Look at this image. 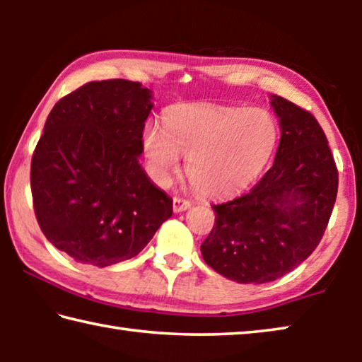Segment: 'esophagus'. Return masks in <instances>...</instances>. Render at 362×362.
I'll use <instances>...</instances> for the list:
<instances>
[{
	"instance_id": "obj_1",
	"label": "esophagus",
	"mask_w": 362,
	"mask_h": 362,
	"mask_svg": "<svg viewBox=\"0 0 362 362\" xmlns=\"http://www.w3.org/2000/svg\"><path fill=\"white\" fill-rule=\"evenodd\" d=\"M173 206H174V212H183V211H187L189 206H192V203H189V201L185 198H180V196H174Z\"/></svg>"
}]
</instances>
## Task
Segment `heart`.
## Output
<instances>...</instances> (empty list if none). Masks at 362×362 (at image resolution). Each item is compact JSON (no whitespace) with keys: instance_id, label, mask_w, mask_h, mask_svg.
Returning a JSON list of instances; mask_svg holds the SVG:
<instances>
[{"instance_id":"obj_1","label":"heart","mask_w":362,"mask_h":362,"mask_svg":"<svg viewBox=\"0 0 362 362\" xmlns=\"http://www.w3.org/2000/svg\"><path fill=\"white\" fill-rule=\"evenodd\" d=\"M278 122L262 108L183 103L166 124L148 122L144 148L158 182L168 183L188 156L192 185L207 196H228L250 185L278 144Z\"/></svg>"}]
</instances>
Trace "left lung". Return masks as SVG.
<instances>
[{
  "label": "left lung",
  "mask_w": 362,
  "mask_h": 362,
  "mask_svg": "<svg viewBox=\"0 0 362 362\" xmlns=\"http://www.w3.org/2000/svg\"><path fill=\"white\" fill-rule=\"evenodd\" d=\"M281 140L273 166L238 198L212 204L216 223L201 244L207 265L243 284L284 276L321 243L339 189V170L308 110L273 97Z\"/></svg>",
  "instance_id": "8db88e82"
}]
</instances>
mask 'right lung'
Returning <instances> with one entry per match:
<instances>
[{
	"instance_id": "obj_1",
	"label": "right lung",
	"mask_w": 362,
	"mask_h": 362,
	"mask_svg": "<svg viewBox=\"0 0 362 362\" xmlns=\"http://www.w3.org/2000/svg\"><path fill=\"white\" fill-rule=\"evenodd\" d=\"M151 94L126 79L90 81L49 113L30 185L47 241L95 267L132 259L173 216V198L139 164Z\"/></svg>"
}]
</instances>
